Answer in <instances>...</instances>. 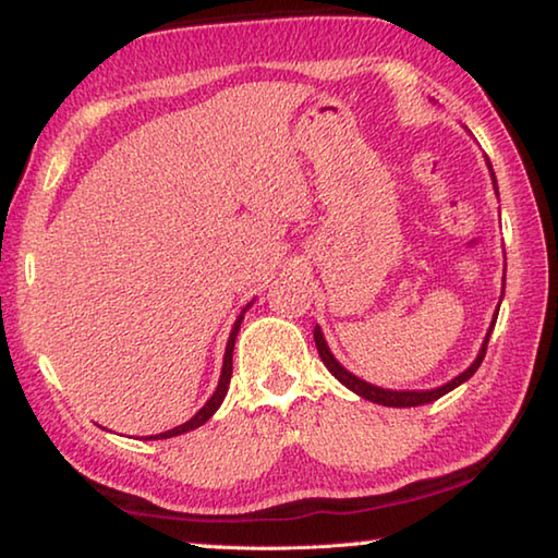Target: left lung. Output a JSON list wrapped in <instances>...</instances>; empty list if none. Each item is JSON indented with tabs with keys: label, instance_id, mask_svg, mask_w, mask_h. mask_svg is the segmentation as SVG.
Listing matches in <instances>:
<instances>
[{
	"label": "left lung",
	"instance_id": "left-lung-1",
	"mask_svg": "<svg viewBox=\"0 0 558 558\" xmlns=\"http://www.w3.org/2000/svg\"><path fill=\"white\" fill-rule=\"evenodd\" d=\"M485 159H487V157H485ZM487 169H489V177H493L495 194L499 196V192H497V179H495V172H493V165H489V159H487ZM502 295H505V282H502ZM499 302H502V298H499ZM497 313H499V310H495L493 325H489V329H487V335H485V339H483V347H480V352H477V356H475V362H472L465 372L458 374L456 379H450L448 384L436 386V389H426V391H393V389H381V386H374V384H369V381L359 379V376H354L352 372H347L344 366L337 362L335 354L329 352L327 339H325V335H323V327H319V325H315V344H317L319 359H323V362H325V366L329 369V374H332L339 384H344L349 391H354L356 396H362V399L372 401V403L391 405V409H409V405L433 403L436 399H440V396H446L448 391L458 389L460 384H465V381L470 379V376L477 372V366L483 364V359H485L487 342H489V335H493L495 323H497Z\"/></svg>",
	"mask_w": 558,
	"mask_h": 558
}]
</instances>
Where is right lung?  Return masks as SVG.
Instances as JSON below:
<instances>
[{"instance_id":"right-lung-1","label":"right lung","mask_w":558,"mask_h":558,"mask_svg":"<svg viewBox=\"0 0 558 558\" xmlns=\"http://www.w3.org/2000/svg\"><path fill=\"white\" fill-rule=\"evenodd\" d=\"M253 302L256 300H251L248 305H245L243 310H241V315L235 317V323H233V327H231V335H229V342H226V352H223V366H221V376H219V386H216V391L211 393V399L206 401L199 411H196L192 418H189L186 423H182V426H177V428H172V430H165V433H157V436H147L145 440H159V438H174V436H182V433H186V430H194V428H199V426H204L206 421L211 418V415L219 411V405L223 403V399H226V391H229V384H231V372H233V347H235V337H239V329H241V323H243V315L248 313V307L253 305Z\"/></svg>"}]
</instances>
